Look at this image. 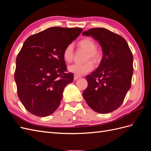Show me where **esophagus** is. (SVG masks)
I'll use <instances>...</instances> for the list:
<instances>
[{
	"mask_svg": "<svg viewBox=\"0 0 151 151\" xmlns=\"http://www.w3.org/2000/svg\"><path fill=\"white\" fill-rule=\"evenodd\" d=\"M81 76H77V75H74V80H77L78 79H79V78H81Z\"/></svg>",
	"mask_w": 151,
	"mask_h": 151,
	"instance_id": "obj_1",
	"label": "esophagus"
}]
</instances>
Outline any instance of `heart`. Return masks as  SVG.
Returning a JSON list of instances; mask_svg holds the SVG:
<instances>
[{"label": "heart", "mask_w": 151, "mask_h": 151, "mask_svg": "<svg viewBox=\"0 0 151 151\" xmlns=\"http://www.w3.org/2000/svg\"><path fill=\"white\" fill-rule=\"evenodd\" d=\"M77 45L81 48L84 50L88 52L86 60L91 59L93 62L98 63L101 58V53L100 50L96 48V42L91 38H84L77 42ZM63 60L66 62L70 63L73 59V47L71 44L67 45L62 53ZM94 65L91 61H88L84 63L79 64L75 63L68 67V71L77 76H81L86 74L93 69Z\"/></svg>", "instance_id": "heart-1"}]
</instances>
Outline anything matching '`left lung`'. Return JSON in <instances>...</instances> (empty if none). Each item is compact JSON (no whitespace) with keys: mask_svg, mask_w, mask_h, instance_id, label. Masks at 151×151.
<instances>
[{"mask_svg":"<svg viewBox=\"0 0 151 151\" xmlns=\"http://www.w3.org/2000/svg\"><path fill=\"white\" fill-rule=\"evenodd\" d=\"M102 47L103 57L99 67L86 78L88 87L83 97L88 106L99 113H108L119 108L131 87L133 55L122 36L103 28L84 31Z\"/></svg>","mask_w":151,"mask_h":151,"instance_id":"8db88e82","label":"left lung"}]
</instances>
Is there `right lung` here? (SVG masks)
Segmentation results:
<instances>
[{"label": "right lung", "instance_id": "add662e5", "mask_svg": "<svg viewBox=\"0 0 151 151\" xmlns=\"http://www.w3.org/2000/svg\"><path fill=\"white\" fill-rule=\"evenodd\" d=\"M83 31L81 28L52 27L26 39L16 58L17 95L29 113L49 116L60 105L65 87L74 80L62 53Z\"/></svg>", "mask_w": 151, "mask_h": 151}]
</instances>
